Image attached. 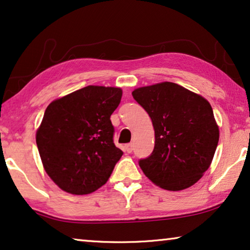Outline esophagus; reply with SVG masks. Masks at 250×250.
<instances>
[{
  "label": "esophagus",
  "mask_w": 250,
  "mask_h": 250,
  "mask_svg": "<svg viewBox=\"0 0 250 250\" xmlns=\"http://www.w3.org/2000/svg\"><path fill=\"white\" fill-rule=\"evenodd\" d=\"M125 148V151L129 152V154H130V152H132V150H133V145L132 144H126Z\"/></svg>",
  "instance_id": "34e87169"
}]
</instances>
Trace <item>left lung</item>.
Instances as JSON below:
<instances>
[{"label":"left lung","instance_id":"8db88e82","mask_svg":"<svg viewBox=\"0 0 250 250\" xmlns=\"http://www.w3.org/2000/svg\"><path fill=\"white\" fill-rule=\"evenodd\" d=\"M132 96L155 129L154 150L139 161L144 174L168 191L195 184L210 167L219 141L210 103L170 82L136 88Z\"/></svg>","mask_w":250,"mask_h":250}]
</instances>
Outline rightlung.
<instances>
[{
	"label": "right lung",
	"instance_id": "add662e5",
	"mask_svg": "<svg viewBox=\"0 0 250 250\" xmlns=\"http://www.w3.org/2000/svg\"><path fill=\"white\" fill-rule=\"evenodd\" d=\"M119 87L89 86L47 106L36 135L43 168L62 191L83 195L106 183L121 149L110 120L121 101Z\"/></svg>",
	"mask_w": 250,
	"mask_h": 250
}]
</instances>
